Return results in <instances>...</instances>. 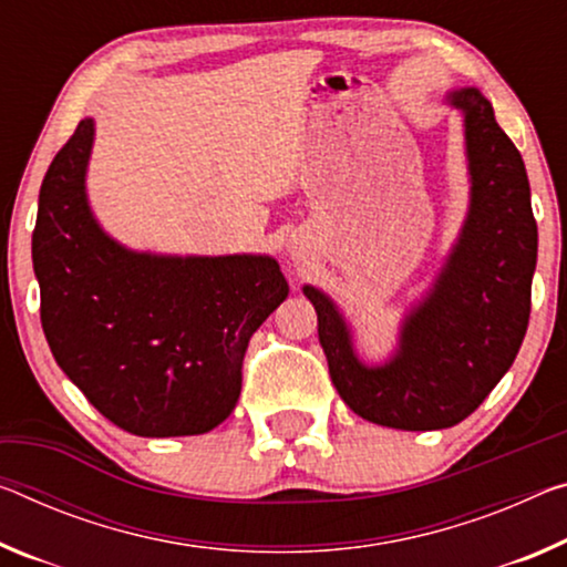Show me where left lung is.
I'll return each instance as SVG.
<instances>
[{"mask_svg": "<svg viewBox=\"0 0 567 567\" xmlns=\"http://www.w3.org/2000/svg\"><path fill=\"white\" fill-rule=\"evenodd\" d=\"M464 111L472 206L429 298L409 312L401 346L368 368L326 295L305 287L340 399L373 424L431 431L460 424L515 363L529 322L537 221L523 156L480 90L449 95Z\"/></svg>", "mask_w": 567, "mask_h": 567, "instance_id": "1", "label": "left lung"}]
</instances>
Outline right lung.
I'll use <instances>...</instances> for the list:
<instances>
[{
  "instance_id": "right-lung-1",
  "label": "right lung",
  "mask_w": 567,
  "mask_h": 567,
  "mask_svg": "<svg viewBox=\"0 0 567 567\" xmlns=\"http://www.w3.org/2000/svg\"><path fill=\"white\" fill-rule=\"evenodd\" d=\"M93 121L40 188L32 265L52 355L85 399L136 436H194L237 406L251 332L290 287L272 257H156L105 235L85 199Z\"/></svg>"
}]
</instances>
